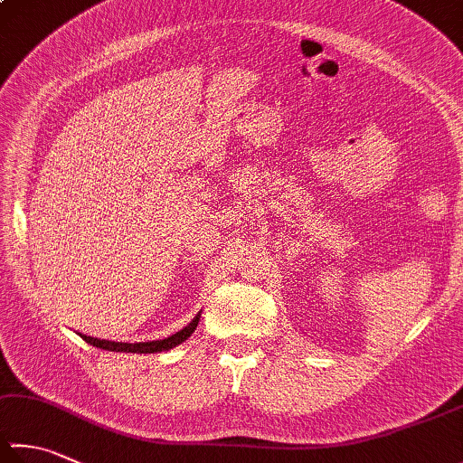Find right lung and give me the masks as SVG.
Here are the masks:
<instances>
[{
    "label": "right lung",
    "instance_id": "obj_1",
    "mask_svg": "<svg viewBox=\"0 0 463 463\" xmlns=\"http://www.w3.org/2000/svg\"><path fill=\"white\" fill-rule=\"evenodd\" d=\"M197 322H199V314L197 317L189 322V325L179 330V333L171 335L163 340H151V343H112V340H100V338H92V336H86L80 335L86 343L96 346V348H104V351H117V353H161V351H169V348L181 345L183 340H187L191 335H194V330L197 328Z\"/></svg>",
    "mask_w": 463,
    "mask_h": 463
}]
</instances>
